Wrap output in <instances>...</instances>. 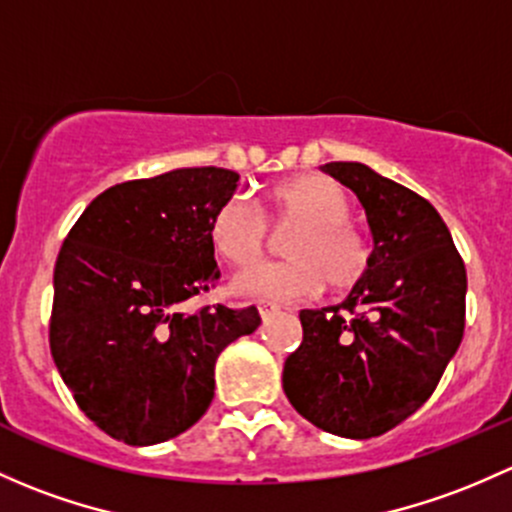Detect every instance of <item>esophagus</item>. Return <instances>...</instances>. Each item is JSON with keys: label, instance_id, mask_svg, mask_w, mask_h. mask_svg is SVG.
Returning a JSON list of instances; mask_svg holds the SVG:
<instances>
[{"label": "esophagus", "instance_id": "esophagus-1", "mask_svg": "<svg viewBox=\"0 0 512 512\" xmlns=\"http://www.w3.org/2000/svg\"><path fill=\"white\" fill-rule=\"evenodd\" d=\"M257 311H260L262 319H267V316L277 314V306H270V304H257Z\"/></svg>", "mask_w": 512, "mask_h": 512}]
</instances>
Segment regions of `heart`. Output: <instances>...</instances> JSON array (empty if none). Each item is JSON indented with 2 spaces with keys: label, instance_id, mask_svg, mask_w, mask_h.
I'll use <instances>...</instances> for the list:
<instances>
[{
  "label": "heart",
  "instance_id": "obj_1",
  "mask_svg": "<svg viewBox=\"0 0 512 512\" xmlns=\"http://www.w3.org/2000/svg\"><path fill=\"white\" fill-rule=\"evenodd\" d=\"M277 225H299L284 245L287 262L255 265L233 279L238 297L294 301L314 297L324 282L336 292L355 287L368 274L370 247L348 223L351 201L336 181L301 174L279 181L267 193ZM208 242L233 267H247L265 252L267 223L245 198L220 203L208 220Z\"/></svg>",
  "mask_w": 512,
  "mask_h": 512
}]
</instances>
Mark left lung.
<instances>
[{
	"mask_svg": "<svg viewBox=\"0 0 512 512\" xmlns=\"http://www.w3.org/2000/svg\"><path fill=\"white\" fill-rule=\"evenodd\" d=\"M321 169L351 188L373 235L368 274L346 299L301 309L282 387L314 427L380 437L417 412L459 351L466 267L437 208L360 161Z\"/></svg>",
	"mask_w": 512,
	"mask_h": 512,
	"instance_id": "left-lung-1",
	"label": "left lung"
}]
</instances>
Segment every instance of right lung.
<instances>
[{
	"label": "right lung",
	"mask_w": 512,
	"mask_h": 512,
	"mask_svg": "<svg viewBox=\"0 0 512 512\" xmlns=\"http://www.w3.org/2000/svg\"><path fill=\"white\" fill-rule=\"evenodd\" d=\"M240 176L174 169L102 191L58 252L51 355L85 417L129 446L184 434L208 410L215 360L260 326L255 306H179L218 279L208 220Z\"/></svg>",
	"instance_id": "obj_1"
}]
</instances>
